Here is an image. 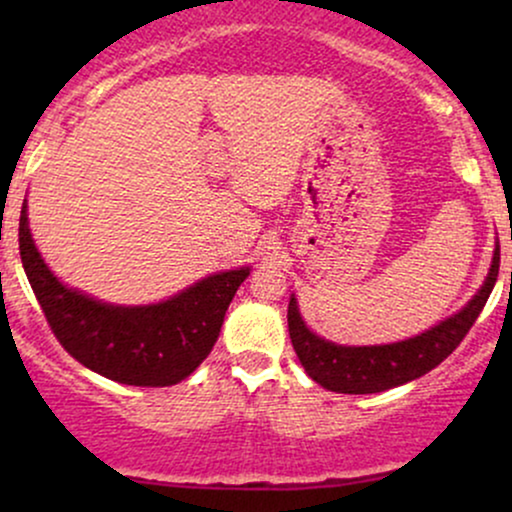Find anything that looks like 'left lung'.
I'll use <instances>...</instances> for the list:
<instances>
[{
	"mask_svg": "<svg viewBox=\"0 0 512 512\" xmlns=\"http://www.w3.org/2000/svg\"><path fill=\"white\" fill-rule=\"evenodd\" d=\"M498 264H501V248L496 245L489 274L472 301L455 315L440 320L431 330L392 344L344 346L320 337L305 325L296 296L291 293L289 334L298 361L315 383L342 395H373V392H385L390 387L421 378L460 346L464 334L469 332L489 301L498 276Z\"/></svg>",
	"mask_w": 512,
	"mask_h": 512,
	"instance_id": "left-lung-1",
	"label": "left lung"
}]
</instances>
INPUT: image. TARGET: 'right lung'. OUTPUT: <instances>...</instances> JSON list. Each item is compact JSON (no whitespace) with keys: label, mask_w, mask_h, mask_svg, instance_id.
I'll use <instances>...</instances> for the list:
<instances>
[{"label":"right lung","mask_w":512,"mask_h":512,"mask_svg":"<svg viewBox=\"0 0 512 512\" xmlns=\"http://www.w3.org/2000/svg\"><path fill=\"white\" fill-rule=\"evenodd\" d=\"M19 250L31 289L64 349L88 370L137 387H168L195 373L250 267L199 279L166 301L115 305L62 284L35 248L23 199Z\"/></svg>","instance_id":"obj_1"}]
</instances>
